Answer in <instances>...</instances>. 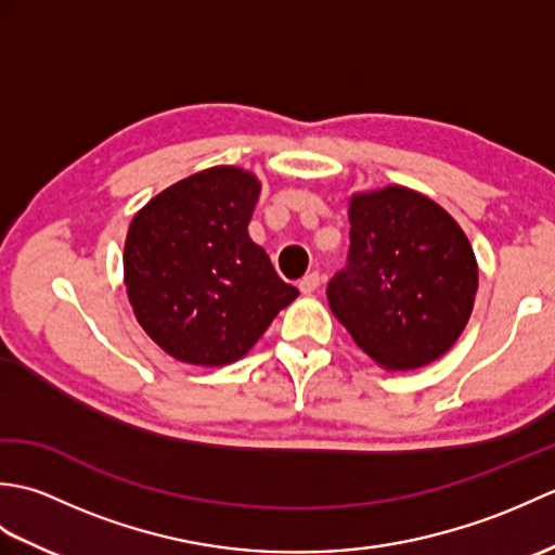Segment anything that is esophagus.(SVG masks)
<instances>
[{"mask_svg":"<svg viewBox=\"0 0 555 555\" xmlns=\"http://www.w3.org/2000/svg\"><path fill=\"white\" fill-rule=\"evenodd\" d=\"M320 284H322L320 271H310V274H305V276L300 279L298 288L305 293V296H310V293H314L317 288H320Z\"/></svg>","mask_w":555,"mask_h":555,"instance_id":"34e87169","label":"esophagus"}]
</instances>
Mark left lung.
<instances>
[{
    "mask_svg": "<svg viewBox=\"0 0 555 555\" xmlns=\"http://www.w3.org/2000/svg\"><path fill=\"white\" fill-rule=\"evenodd\" d=\"M348 219V264L326 286L336 320L391 372L439 360L477 296L467 235L443 207L403 185L352 195Z\"/></svg>",
    "mask_w": 555,
    "mask_h": 555,
    "instance_id": "1",
    "label": "left lung"
}]
</instances>
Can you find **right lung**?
<instances>
[{"label":"right lung","instance_id":"add662e5","mask_svg":"<svg viewBox=\"0 0 555 555\" xmlns=\"http://www.w3.org/2000/svg\"><path fill=\"white\" fill-rule=\"evenodd\" d=\"M259 181L211 167L169 185L138 211L124 247L135 320L171 358L221 367L241 360L298 298L247 235Z\"/></svg>","mask_w":555,"mask_h":555}]
</instances>
